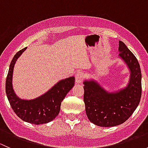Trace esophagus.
Masks as SVG:
<instances>
[{
  "label": "esophagus",
  "instance_id": "34e87169",
  "mask_svg": "<svg viewBox=\"0 0 148 148\" xmlns=\"http://www.w3.org/2000/svg\"><path fill=\"white\" fill-rule=\"evenodd\" d=\"M84 77V74L83 72H82V71H78V72L76 74L75 76L76 82L79 84L82 82Z\"/></svg>",
  "mask_w": 148,
  "mask_h": 148
}]
</instances>
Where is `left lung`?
<instances>
[{
	"label": "left lung",
	"instance_id": "1",
	"mask_svg": "<svg viewBox=\"0 0 148 148\" xmlns=\"http://www.w3.org/2000/svg\"><path fill=\"white\" fill-rule=\"evenodd\" d=\"M119 56L130 71L129 82L123 89L110 92L95 80L84 82V102L88 119L100 127H114L124 123L135 112L142 95V74L135 55L122 41H119Z\"/></svg>",
	"mask_w": 148,
	"mask_h": 148
}]
</instances>
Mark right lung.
<instances>
[{"mask_svg": "<svg viewBox=\"0 0 148 148\" xmlns=\"http://www.w3.org/2000/svg\"><path fill=\"white\" fill-rule=\"evenodd\" d=\"M27 47L18 51L11 61L5 82V92L11 108L16 115L26 122L41 125L51 122L59 114L61 104L74 86L75 78L70 77L57 82L49 91L34 99H22L15 93L12 85L14 65Z\"/></svg>", "mask_w": 148, "mask_h": 148, "instance_id": "right-lung-1", "label": "right lung"}]
</instances>
